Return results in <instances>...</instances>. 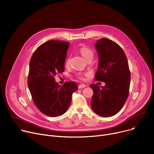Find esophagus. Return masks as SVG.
<instances>
[{
    "mask_svg": "<svg viewBox=\"0 0 154 154\" xmlns=\"http://www.w3.org/2000/svg\"><path fill=\"white\" fill-rule=\"evenodd\" d=\"M85 87H86V85H84V84H81V85H79L78 88H79V89H81V88H85Z\"/></svg>",
    "mask_w": 154,
    "mask_h": 154,
    "instance_id": "34e87169",
    "label": "esophagus"
}]
</instances>
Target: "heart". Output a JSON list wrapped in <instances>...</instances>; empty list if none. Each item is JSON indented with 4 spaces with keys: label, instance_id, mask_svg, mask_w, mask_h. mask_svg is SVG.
<instances>
[{
    "label": "heart",
    "instance_id": "1",
    "mask_svg": "<svg viewBox=\"0 0 154 154\" xmlns=\"http://www.w3.org/2000/svg\"><path fill=\"white\" fill-rule=\"evenodd\" d=\"M78 51L81 54V55L83 57V58L86 61L89 59H93V58L94 57V53H93V50L86 46H83V47H80L78 50ZM69 59L68 58L65 61L66 66H68L69 65ZM85 75H86L83 74V73H79V74H78V77L81 79H85Z\"/></svg>",
    "mask_w": 154,
    "mask_h": 154
}]
</instances>
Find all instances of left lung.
Here are the masks:
<instances>
[{"label": "left lung", "mask_w": 154, "mask_h": 154, "mask_svg": "<svg viewBox=\"0 0 154 154\" xmlns=\"http://www.w3.org/2000/svg\"><path fill=\"white\" fill-rule=\"evenodd\" d=\"M94 46L99 55L95 79L105 83L104 86L90 85L93 95L91 106L101 117H111L119 112L129 96L131 73L127 57L118 44L101 38Z\"/></svg>", "instance_id": "1"}]
</instances>
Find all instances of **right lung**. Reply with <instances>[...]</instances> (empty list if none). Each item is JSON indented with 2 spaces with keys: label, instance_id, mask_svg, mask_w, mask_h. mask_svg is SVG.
Instances as JSON below:
<instances>
[{
  "label": "right lung",
  "instance_id": "add662e5",
  "mask_svg": "<svg viewBox=\"0 0 154 154\" xmlns=\"http://www.w3.org/2000/svg\"><path fill=\"white\" fill-rule=\"evenodd\" d=\"M69 45L64 41H48L36 49L30 61L28 86L33 101L48 116L64 114L70 105L72 94L78 89L73 81L61 86L55 82V76L65 71Z\"/></svg>",
  "mask_w": 154,
  "mask_h": 154
}]
</instances>
